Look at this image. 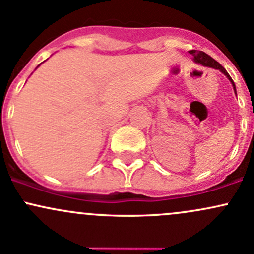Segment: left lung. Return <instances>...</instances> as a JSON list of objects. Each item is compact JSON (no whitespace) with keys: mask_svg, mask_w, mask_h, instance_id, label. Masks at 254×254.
<instances>
[{"mask_svg":"<svg viewBox=\"0 0 254 254\" xmlns=\"http://www.w3.org/2000/svg\"><path fill=\"white\" fill-rule=\"evenodd\" d=\"M190 54H192L193 56V61H195L196 63H198V64L201 65H204V66H208V67H213V69H217L219 70V71H222L224 75L226 76V77L229 78V81H230L231 84H233L234 87V91H235V94H236V88H235V83H234L233 78L230 77V75H229L228 72H226V70L224 69V67L222 66V65L219 64L217 61H214L212 57H209L208 54H206L204 52L202 51H196V50H192L189 52Z\"/></svg>","mask_w":254,"mask_h":254,"instance_id":"1","label":"left lung"}]
</instances>
